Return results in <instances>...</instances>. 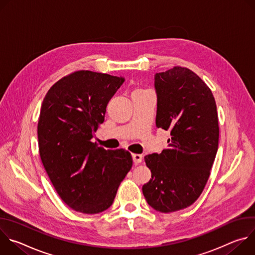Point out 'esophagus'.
I'll list each match as a JSON object with an SVG mask.
<instances>
[{
	"label": "esophagus",
	"instance_id": "obj_1",
	"mask_svg": "<svg viewBox=\"0 0 255 255\" xmlns=\"http://www.w3.org/2000/svg\"><path fill=\"white\" fill-rule=\"evenodd\" d=\"M132 158H133V162L135 164H139L142 162V159H143V156L141 154H137V153H134L132 154Z\"/></svg>",
	"mask_w": 255,
	"mask_h": 255
}]
</instances>
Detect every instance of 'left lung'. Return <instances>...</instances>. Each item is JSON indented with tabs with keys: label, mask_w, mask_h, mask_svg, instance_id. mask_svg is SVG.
<instances>
[{
	"label": "left lung",
	"mask_w": 255,
	"mask_h": 255,
	"mask_svg": "<svg viewBox=\"0 0 255 255\" xmlns=\"http://www.w3.org/2000/svg\"><path fill=\"white\" fill-rule=\"evenodd\" d=\"M156 127L170 131L167 148L144 157L151 178L142 187L154 210L175 212L201 196L219 142L217 106L210 88L194 71L173 66L155 75Z\"/></svg>",
	"instance_id": "8db88e82"
}]
</instances>
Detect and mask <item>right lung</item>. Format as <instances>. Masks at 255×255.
I'll use <instances>...</instances> for the list:
<instances>
[{"mask_svg": "<svg viewBox=\"0 0 255 255\" xmlns=\"http://www.w3.org/2000/svg\"><path fill=\"white\" fill-rule=\"evenodd\" d=\"M124 79L91 70L61 78L47 92L37 126L39 154L61 200L72 210L98 214L110 207L133 160L123 148L91 141L108 102Z\"/></svg>", "mask_w": 255, "mask_h": 255, "instance_id": "1", "label": "right lung"}]
</instances>
